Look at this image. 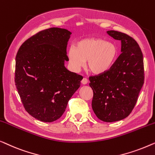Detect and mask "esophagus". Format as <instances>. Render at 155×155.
Instances as JSON below:
<instances>
[{"mask_svg": "<svg viewBox=\"0 0 155 155\" xmlns=\"http://www.w3.org/2000/svg\"><path fill=\"white\" fill-rule=\"evenodd\" d=\"M88 79H87L86 78H84L82 79V81H81L82 84H84V85L87 84H88Z\"/></svg>", "mask_w": 155, "mask_h": 155, "instance_id": "34e87169", "label": "esophagus"}]
</instances>
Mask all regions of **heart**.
Listing matches in <instances>:
<instances>
[{"mask_svg":"<svg viewBox=\"0 0 155 155\" xmlns=\"http://www.w3.org/2000/svg\"><path fill=\"white\" fill-rule=\"evenodd\" d=\"M118 47L100 38L78 41L68 51V60L74 71H79L88 61L87 67L95 75L104 74L114 66L118 57Z\"/></svg>","mask_w":155,"mask_h":155,"instance_id":"heart-1","label":"heart"}]
</instances>
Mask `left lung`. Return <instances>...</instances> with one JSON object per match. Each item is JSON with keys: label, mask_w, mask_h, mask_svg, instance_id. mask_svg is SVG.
<instances>
[{"label": "left lung", "mask_w": 155, "mask_h": 155, "mask_svg": "<svg viewBox=\"0 0 155 155\" xmlns=\"http://www.w3.org/2000/svg\"><path fill=\"white\" fill-rule=\"evenodd\" d=\"M107 33L121 41V54L110 71L89 78V86L93 91L95 114L101 121L114 122L127 117L136 105L144 84L143 56L136 41L127 34Z\"/></svg>", "instance_id": "obj_1"}]
</instances>
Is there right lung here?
Returning <instances> with one entry per match:
<instances>
[{"mask_svg":"<svg viewBox=\"0 0 155 155\" xmlns=\"http://www.w3.org/2000/svg\"><path fill=\"white\" fill-rule=\"evenodd\" d=\"M71 32L53 27L25 41L16 56L15 86L25 110L35 119L60 118L83 77L64 66Z\"/></svg>","mask_w":155,"mask_h":155,"instance_id":"1","label":"right lung"}]
</instances>
